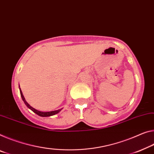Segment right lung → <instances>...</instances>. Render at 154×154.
I'll return each mask as SVG.
<instances>
[{
	"instance_id": "obj_1",
	"label": "right lung",
	"mask_w": 154,
	"mask_h": 154,
	"mask_svg": "<svg viewBox=\"0 0 154 154\" xmlns=\"http://www.w3.org/2000/svg\"><path fill=\"white\" fill-rule=\"evenodd\" d=\"M19 89H20V95H21L22 99H23V101H24V103H25L26 107H27V108H29V109H30L31 110H32V111L34 112V113H35L36 114H38V115H39L40 116L48 117V116H53V115H55V114H56L59 113V112L62 109V108H61V109H57V110L51 111V112H42V111H39V110H38V109L33 108V107H31V106H30V105H29V104L27 103V102H26V101L25 100V99H24V96H23V92H22V91H21V89H20V86H19Z\"/></svg>"
}]
</instances>
